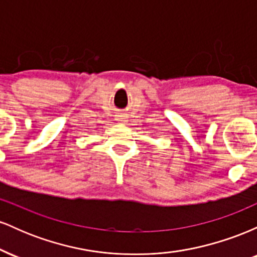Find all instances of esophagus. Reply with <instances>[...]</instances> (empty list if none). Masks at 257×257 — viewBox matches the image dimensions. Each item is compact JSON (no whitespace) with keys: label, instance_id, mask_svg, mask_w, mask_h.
<instances>
[{"label":"esophagus","instance_id":"esophagus-1","mask_svg":"<svg viewBox=\"0 0 257 257\" xmlns=\"http://www.w3.org/2000/svg\"><path fill=\"white\" fill-rule=\"evenodd\" d=\"M118 120L119 122H125L126 117L124 116V114H120V116H118Z\"/></svg>","mask_w":257,"mask_h":257}]
</instances>
